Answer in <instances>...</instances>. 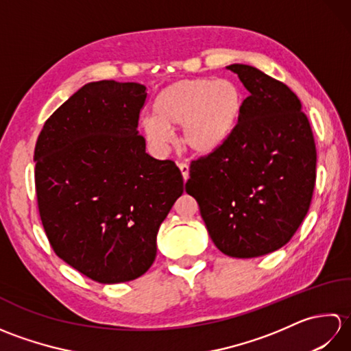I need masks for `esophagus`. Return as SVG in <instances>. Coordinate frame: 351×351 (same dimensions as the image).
<instances>
[{"instance_id":"34e87169","label":"esophagus","mask_w":351,"mask_h":351,"mask_svg":"<svg viewBox=\"0 0 351 351\" xmlns=\"http://www.w3.org/2000/svg\"><path fill=\"white\" fill-rule=\"evenodd\" d=\"M178 167H180V170H181V173H182V178H184V180L187 181V178H189V164L180 162V164H178Z\"/></svg>"}]
</instances>
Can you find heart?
Masks as SVG:
<instances>
[{"label": "heart", "instance_id": "b5f03b06", "mask_svg": "<svg viewBox=\"0 0 351 351\" xmlns=\"http://www.w3.org/2000/svg\"><path fill=\"white\" fill-rule=\"evenodd\" d=\"M243 96L229 80L191 78L167 86L154 102V117L141 122L146 138L156 147L170 143L169 130L182 126V145L195 154L217 151L240 121Z\"/></svg>", "mask_w": 351, "mask_h": 351}]
</instances>
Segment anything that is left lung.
Wrapping results in <instances>:
<instances>
[{
  "instance_id": "1",
  "label": "left lung",
  "mask_w": 351,
  "mask_h": 351,
  "mask_svg": "<svg viewBox=\"0 0 351 351\" xmlns=\"http://www.w3.org/2000/svg\"><path fill=\"white\" fill-rule=\"evenodd\" d=\"M249 96L232 136L191 161L185 191L195 197L211 240L234 258L285 245L306 215L317 149L300 99L282 81L249 64H230Z\"/></svg>"
}]
</instances>
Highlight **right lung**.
Here are the masks:
<instances>
[{
	"label": "right lung",
	"instance_id": "right-lung-1",
	"mask_svg": "<svg viewBox=\"0 0 351 351\" xmlns=\"http://www.w3.org/2000/svg\"><path fill=\"white\" fill-rule=\"evenodd\" d=\"M146 87L102 80L45 122L34 149L40 220L52 250L99 283L145 274L156 234L182 195L181 170L146 154L137 131Z\"/></svg>",
	"mask_w": 351,
	"mask_h": 351
}]
</instances>
